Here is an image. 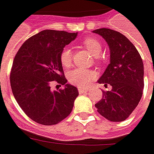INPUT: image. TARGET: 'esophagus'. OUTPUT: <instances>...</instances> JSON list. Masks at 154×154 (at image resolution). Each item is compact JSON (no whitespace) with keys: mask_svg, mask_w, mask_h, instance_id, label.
I'll use <instances>...</instances> for the list:
<instances>
[{"mask_svg":"<svg viewBox=\"0 0 154 154\" xmlns=\"http://www.w3.org/2000/svg\"><path fill=\"white\" fill-rule=\"evenodd\" d=\"M78 90H79L80 93H85V92H88V89L87 88H81V87H79Z\"/></svg>","mask_w":154,"mask_h":154,"instance_id":"34e87169","label":"esophagus"}]
</instances>
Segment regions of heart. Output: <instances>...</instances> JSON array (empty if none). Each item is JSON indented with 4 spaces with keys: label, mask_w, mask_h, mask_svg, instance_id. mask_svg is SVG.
<instances>
[{
    "label": "heart",
    "mask_w": 154,
    "mask_h": 154,
    "mask_svg": "<svg viewBox=\"0 0 154 154\" xmlns=\"http://www.w3.org/2000/svg\"><path fill=\"white\" fill-rule=\"evenodd\" d=\"M83 45L92 56L98 57L101 54L102 45L98 39L94 38H87L83 41ZM73 54L70 49L64 48L60 54V62L64 68H69L72 65ZM96 74L92 70L83 68H74L68 74L69 82L74 86L86 87L95 79Z\"/></svg>",
    "instance_id": "heart-1"
}]
</instances>
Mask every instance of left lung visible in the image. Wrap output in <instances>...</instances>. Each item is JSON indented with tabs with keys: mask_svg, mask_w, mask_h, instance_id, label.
Masks as SVG:
<instances>
[{
	"mask_svg": "<svg viewBox=\"0 0 154 154\" xmlns=\"http://www.w3.org/2000/svg\"><path fill=\"white\" fill-rule=\"evenodd\" d=\"M92 32L102 36L110 51V62L98 82L112 86L110 91H103V97L95 107L109 121H124L142 96V59L134 45L122 33L109 28H100Z\"/></svg>",
	"mask_w": 154,
	"mask_h": 154,
	"instance_id": "8db88e82",
	"label": "left lung"
}]
</instances>
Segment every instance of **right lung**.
Returning a JSON list of instances; mask_svg holds the SVG:
<instances>
[{
  "label": "right lung",
  "instance_id": "add662e5",
  "mask_svg": "<svg viewBox=\"0 0 154 154\" xmlns=\"http://www.w3.org/2000/svg\"><path fill=\"white\" fill-rule=\"evenodd\" d=\"M77 33L45 30L28 38L15 55L10 84L15 99L32 120L55 125L68 116L79 95L75 86L66 84L60 54ZM56 82L65 87L51 91Z\"/></svg>",
  "mask_w": 154,
  "mask_h": 154
}]
</instances>
